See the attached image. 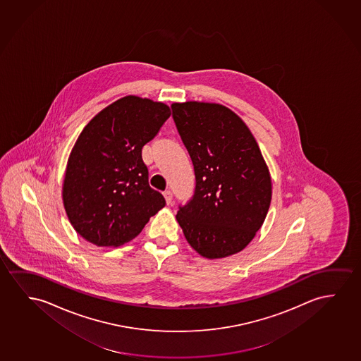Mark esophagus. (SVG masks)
<instances>
[{"label":"esophagus","mask_w":361,"mask_h":361,"mask_svg":"<svg viewBox=\"0 0 361 361\" xmlns=\"http://www.w3.org/2000/svg\"><path fill=\"white\" fill-rule=\"evenodd\" d=\"M164 197H165V200H166V204H170L171 202H173V192L171 191H165L164 192Z\"/></svg>","instance_id":"esophagus-1"}]
</instances>
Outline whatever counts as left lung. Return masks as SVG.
Here are the masks:
<instances>
[{
  "label": "left lung",
  "mask_w": 361,
  "mask_h": 361,
  "mask_svg": "<svg viewBox=\"0 0 361 361\" xmlns=\"http://www.w3.org/2000/svg\"><path fill=\"white\" fill-rule=\"evenodd\" d=\"M173 118L194 164L192 199L176 220L199 255L225 258L246 248L266 220L272 181L251 130L217 103H173Z\"/></svg>",
  "instance_id": "8db88e82"
}]
</instances>
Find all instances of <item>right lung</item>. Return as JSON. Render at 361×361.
Returning <instances> with one entry per match:
<instances>
[{"mask_svg": "<svg viewBox=\"0 0 361 361\" xmlns=\"http://www.w3.org/2000/svg\"><path fill=\"white\" fill-rule=\"evenodd\" d=\"M171 115L169 105L126 95L85 126L69 155L62 197L74 230L98 247L135 238L166 204L149 186L142 147Z\"/></svg>", "mask_w": 361, "mask_h": 361, "instance_id": "right-lung-1", "label": "right lung"}]
</instances>
